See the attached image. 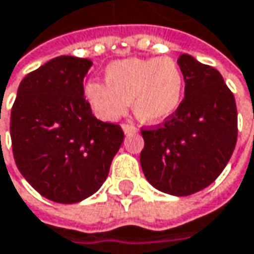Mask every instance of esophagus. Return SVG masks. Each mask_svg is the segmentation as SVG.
Masks as SVG:
<instances>
[{
	"instance_id": "esophagus-1",
	"label": "esophagus",
	"mask_w": 254,
	"mask_h": 254,
	"mask_svg": "<svg viewBox=\"0 0 254 254\" xmlns=\"http://www.w3.org/2000/svg\"><path fill=\"white\" fill-rule=\"evenodd\" d=\"M123 131H124V134L126 136H128V134H136L137 133V128L134 127V126H130V124H123Z\"/></svg>"
}]
</instances>
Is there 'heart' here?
I'll return each mask as SVG.
<instances>
[{"mask_svg": "<svg viewBox=\"0 0 254 254\" xmlns=\"http://www.w3.org/2000/svg\"><path fill=\"white\" fill-rule=\"evenodd\" d=\"M105 81H89L86 98L105 121L121 118L131 102L137 120L161 124L178 111L184 95V76L171 57L126 58L110 64Z\"/></svg>", "mask_w": 254, "mask_h": 254, "instance_id": "1", "label": "heart"}]
</instances>
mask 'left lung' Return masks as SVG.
<instances>
[{"mask_svg":"<svg viewBox=\"0 0 254 254\" xmlns=\"http://www.w3.org/2000/svg\"><path fill=\"white\" fill-rule=\"evenodd\" d=\"M177 63L186 83L184 99L165 124L142 131L140 165L156 190L190 196L227 167L237 143V107L218 70L187 54Z\"/></svg>","mask_w":254,"mask_h":254,"instance_id":"obj_1","label":"left lung"}]
</instances>
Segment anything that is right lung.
Returning a JSON list of instances; mask_svg holds the SVG:
<instances>
[{
  "label": "right lung",
  "mask_w": 254,
  "mask_h": 254,
  "mask_svg": "<svg viewBox=\"0 0 254 254\" xmlns=\"http://www.w3.org/2000/svg\"><path fill=\"white\" fill-rule=\"evenodd\" d=\"M87 58L57 57L21 80L10 121L13 155L26 181L57 203H77L107 180L124 133L84 99Z\"/></svg>",
  "instance_id": "1"
}]
</instances>
